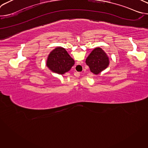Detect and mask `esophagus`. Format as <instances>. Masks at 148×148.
Listing matches in <instances>:
<instances>
[{"instance_id":"34e87169","label":"esophagus","mask_w":148,"mask_h":148,"mask_svg":"<svg viewBox=\"0 0 148 148\" xmlns=\"http://www.w3.org/2000/svg\"><path fill=\"white\" fill-rule=\"evenodd\" d=\"M76 73H77V75H78L80 74V73H78V72H77Z\"/></svg>"}]
</instances>
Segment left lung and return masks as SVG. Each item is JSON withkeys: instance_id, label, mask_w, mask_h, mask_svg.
Wrapping results in <instances>:
<instances>
[{"instance_id": "obj_1", "label": "left lung", "mask_w": 148, "mask_h": 148, "mask_svg": "<svg viewBox=\"0 0 148 148\" xmlns=\"http://www.w3.org/2000/svg\"><path fill=\"white\" fill-rule=\"evenodd\" d=\"M86 62L92 73L98 74L108 66L109 58L102 49L95 48L87 58Z\"/></svg>"}]
</instances>
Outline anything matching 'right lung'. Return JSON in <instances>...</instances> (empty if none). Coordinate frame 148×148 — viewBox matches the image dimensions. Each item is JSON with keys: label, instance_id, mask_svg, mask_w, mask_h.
I'll return each mask as SVG.
<instances>
[{"label": "right lung", "instance_id": "1", "mask_svg": "<svg viewBox=\"0 0 148 148\" xmlns=\"http://www.w3.org/2000/svg\"><path fill=\"white\" fill-rule=\"evenodd\" d=\"M74 64V60L62 47H57L49 54L47 65L53 71L63 74L69 71Z\"/></svg>", "mask_w": 148, "mask_h": 148}]
</instances>
